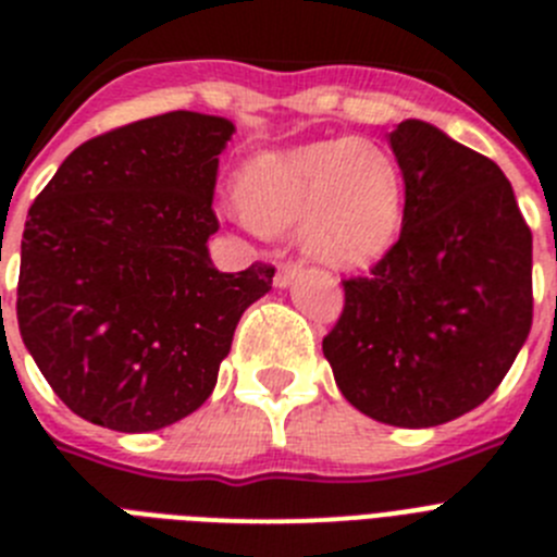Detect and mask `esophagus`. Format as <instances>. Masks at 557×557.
I'll return each mask as SVG.
<instances>
[{"instance_id": "34e87169", "label": "esophagus", "mask_w": 557, "mask_h": 557, "mask_svg": "<svg viewBox=\"0 0 557 557\" xmlns=\"http://www.w3.org/2000/svg\"><path fill=\"white\" fill-rule=\"evenodd\" d=\"M298 270H301V264H295V262L278 264V270H275L273 284H275V287H289L295 275H298Z\"/></svg>"}]
</instances>
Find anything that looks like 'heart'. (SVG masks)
I'll return each mask as SVG.
<instances>
[{
    "label": "heart",
    "instance_id": "1",
    "mask_svg": "<svg viewBox=\"0 0 557 557\" xmlns=\"http://www.w3.org/2000/svg\"><path fill=\"white\" fill-rule=\"evenodd\" d=\"M236 203L264 234L301 225L304 248L321 262L366 268L396 243L405 178L382 147L332 139L248 161Z\"/></svg>",
    "mask_w": 557,
    "mask_h": 557
}]
</instances>
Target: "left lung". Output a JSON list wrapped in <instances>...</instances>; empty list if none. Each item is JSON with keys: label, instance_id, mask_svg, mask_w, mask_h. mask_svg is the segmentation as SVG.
Segmentation results:
<instances>
[{"label": "left lung", "instance_id": "8db88e82", "mask_svg": "<svg viewBox=\"0 0 557 557\" xmlns=\"http://www.w3.org/2000/svg\"><path fill=\"white\" fill-rule=\"evenodd\" d=\"M398 243L346 278L323 337L339 393L391 426H437L499 387L533 323V234L505 172L421 120L391 133Z\"/></svg>", "mask_w": 557, "mask_h": 557}]
</instances>
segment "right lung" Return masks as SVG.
Returning <instances> with one entry per match:
<instances>
[{"label": "right lung", "mask_w": 557, "mask_h": 557, "mask_svg": "<svg viewBox=\"0 0 557 557\" xmlns=\"http://www.w3.org/2000/svg\"><path fill=\"white\" fill-rule=\"evenodd\" d=\"M234 122L172 111L83 141L29 206L18 332L75 416L152 432L218 385L245 309L273 287L256 262L220 273L209 236Z\"/></svg>", "instance_id": "obj_1"}]
</instances>
